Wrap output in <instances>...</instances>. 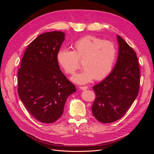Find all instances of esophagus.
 <instances>
[{"instance_id":"34e87169","label":"esophagus","mask_w":154,"mask_h":154,"mask_svg":"<svg viewBox=\"0 0 154 154\" xmlns=\"http://www.w3.org/2000/svg\"><path fill=\"white\" fill-rule=\"evenodd\" d=\"M80 88L81 90H83V91H85V90H87L88 88V87L87 86H82V87H80Z\"/></svg>"}]
</instances>
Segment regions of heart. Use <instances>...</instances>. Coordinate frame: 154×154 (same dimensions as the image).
Segmentation results:
<instances>
[{"label":"heart","instance_id":"1","mask_svg":"<svg viewBox=\"0 0 154 154\" xmlns=\"http://www.w3.org/2000/svg\"><path fill=\"white\" fill-rule=\"evenodd\" d=\"M73 51L60 49L57 55L60 67L67 74H73L82 63V71L72 78L73 82L83 85L103 80L112 70L117 59V49L110 41L87 36L73 44Z\"/></svg>","mask_w":154,"mask_h":154}]
</instances>
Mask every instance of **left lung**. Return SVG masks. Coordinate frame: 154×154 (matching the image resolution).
<instances>
[{"mask_svg":"<svg viewBox=\"0 0 154 154\" xmlns=\"http://www.w3.org/2000/svg\"><path fill=\"white\" fill-rule=\"evenodd\" d=\"M119 53L109 75L92 87L96 99L92 114L103 123L116 122L126 114L138 95L140 71L134 50L117 35Z\"/></svg>","mask_w":154,"mask_h":154,"instance_id":"left-lung-1","label":"left lung"}]
</instances>
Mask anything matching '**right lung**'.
Segmentation results:
<instances>
[{"mask_svg":"<svg viewBox=\"0 0 154 154\" xmlns=\"http://www.w3.org/2000/svg\"><path fill=\"white\" fill-rule=\"evenodd\" d=\"M65 35L51 31L37 36L27 46L18 69V96L29 112L42 123H53L61 117L67 97L76 92L57 60Z\"/></svg>","mask_w":154,"mask_h":154,"instance_id":"add662e5","label":"right lung"}]
</instances>
